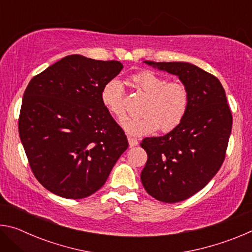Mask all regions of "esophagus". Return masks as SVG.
<instances>
[{"label":"esophagus","instance_id":"esophagus-1","mask_svg":"<svg viewBox=\"0 0 252 252\" xmlns=\"http://www.w3.org/2000/svg\"><path fill=\"white\" fill-rule=\"evenodd\" d=\"M127 141H129L130 147H135L136 144H138V140L135 138H132V136H129V138H127Z\"/></svg>","mask_w":252,"mask_h":252}]
</instances>
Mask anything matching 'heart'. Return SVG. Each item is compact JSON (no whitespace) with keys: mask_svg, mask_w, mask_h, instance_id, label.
<instances>
[{"mask_svg":"<svg viewBox=\"0 0 252 252\" xmlns=\"http://www.w3.org/2000/svg\"><path fill=\"white\" fill-rule=\"evenodd\" d=\"M127 84L148 96L144 102L141 118L125 119L121 126L132 135L149 134L160 129L170 131L185 118L189 96L185 85L178 81L167 82L164 76L152 71H141L129 76ZM101 102L104 108L122 120L126 116L123 101V85L117 79L110 80L101 91Z\"/></svg>","mask_w":252,"mask_h":252,"instance_id":"obj_1","label":"heart"}]
</instances>
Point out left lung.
Instances as JSON below:
<instances>
[{
	"mask_svg": "<svg viewBox=\"0 0 252 252\" xmlns=\"http://www.w3.org/2000/svg\"><path fill=\"white\" fill-rule=\"evenodd\" d=\"M143 63L177 75L189 104L183 120L167 134L144 138L148 153L141 172L147 192L162 202L183 201L197 193L222 164L232 127V116L220 81L188 62Z\"/></svg>",
	"mask_w": 252,
	"mask_h": 252,
	"instance_id": "8db88e82",
	"label": "left lung"
}]
</instances>
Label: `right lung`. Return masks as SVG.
Instances as JSON below:
<instances>
[{
	"mask_svg": "<svg viewBox=\"0 0 252 252\" xmlns=\"http://www.w3.org/2000/svg\"><path fill=\"white\" fill-rule=\"evenodd\" d=\"M123 69L118 61L73 54L30 81L19 133L34 176L45 189L82 199L104 185L127 140L101 102L106 82Z\"/></svg>",
	"mask_w": 252,
	"mask_h": 252,
	"instance_id": "right-lung-1",
	"label": "right lung"
}]
</instances>
